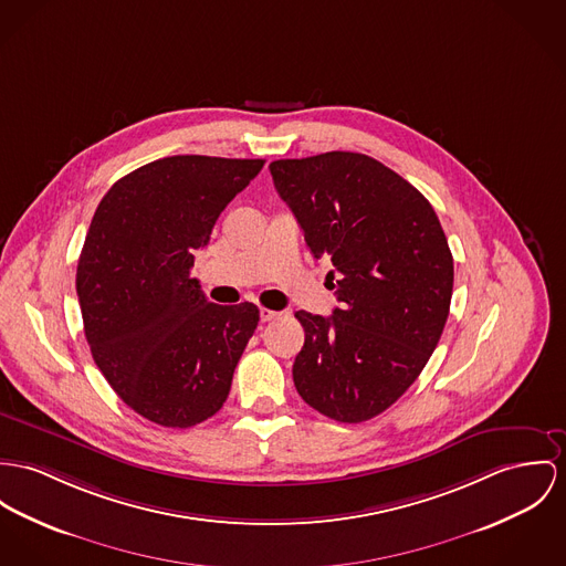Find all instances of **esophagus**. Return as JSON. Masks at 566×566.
<instances>
[{"mask_svg":"<svg viewBox=\"0 0 566 566\" xmlns=\"http://www.w3.org/2000/svg\"><path fill=\"white\" fill-rule=\"evenodd\" d=\"M280 316V312L275 310H269V307H261V321L262 323H269V321H275Z\"/></svg>","mask_w":566,"mask_h":566,"instance_id":"34e87169","label":"esophagus"}]
</instances>
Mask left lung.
<instances>
[{
    "label": "left lung",
    "mask_w": 566,
    "mask_h": 566,
    "mask_svg": "<svg viewBox=\"0 0 566 566\" xmlns=\"http://www.w3.org/2000/svg\"><path fill=\"white\" fill-rule=\"evenodd\" d=\"M340 305L300 310L305 343L293 364L300 396L338 422L394 405L427 366L452 297V254L431 202L361 153L332 150L269 166Z\"/></svg>",
    "instance_id": "1"
}]
</instances>
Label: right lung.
Listing matches in <instances>:
<instances>
[{
  "label": "right lung",
  "instance_id": "add662e5",
  "mask_svg": "<svg viewBox=\"0 0 566 566\" xmlns=\"http://www.w3.org/2000/svg\"><path fill=\"white\" fill-rule=\"evenodd\" d=\"M262 159L176 155L123 176L103 196L77 264L94 364L142 418L189 429L216 416L261 314L207 302L189 275L219 213Z\"/></svg>",
  "mask_w": 566,
  "mask_h": 566
}]
</instances>
